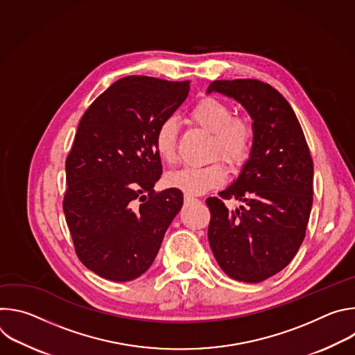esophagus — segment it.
Here are the masks:
<instances>
[{
  "label": "esophagus",
  "instance_id": "obj_1",
  "mask_svg": "<svg viewBox=\"0 0 355 355\" xmlns=\"http://www.w3.org/2000/svg\"><path fill=\"white\" fill-rule=\"evenodd\" d=\"M184 200L187 202V204H192V202H196L198 199H196L195 196H192V195H188V193H185V195H184Z\"/></svg>",
  "mask_w": 355,
  "mask_h": 355
}]
</instances>
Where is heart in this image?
<instances>
[{"label":"heart","mask_w":355,"mask_h":355,"mask_svg":"<svg viewBox=\"0 0 355 355\" xmlns=\"http://www.w3.org/2000/svg\"><path fill=\"white\" fill-rule=\"evenodd\" d=\"M189 121L198 128L214 135L212 156L220 155L230 164L243 163L251 148L252 129L244 119L234 118L230 105L216 98H202L188 114ZM177 123L173 118L163 121L153 136V147L157 157L171 164L175 160ZM226 178V170L219 163L202 167H185L167 175L166 182L188 195H200L220 184Z\"/></svg>","instance_id":"b5f03b06"}]
</instances>
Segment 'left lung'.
Segmentation results:
<instances>
[{"instance_id": "8db88e82", "label": "left lung", "mask_w": 355, "mask_h": 355, "mask_svg": "<svg viewBox=\"0 0 355 355\" xmlns=\"http://www.w3.org/2000/svg\"><path fill=\"white\" fill-rule=\"evenodd\" d=\"M234 101L252 121V144L239 177L219 195L243 202L229 211L211 196L208 239L219 267L233 279L256 284L295 257L311 216L313 162L288 101L259 80H218L207 94Z\"/></svg>"}]
</instances>
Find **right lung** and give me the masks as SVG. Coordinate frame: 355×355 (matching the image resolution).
Returning <instances> with one entry per match:
<instances>
[{"label":"right lung","instance_id":"add662e5","mask_svg":"<svg viewBox=\"0 0 355 355\" xmlns=\"http://www.w3.org/2000/svg\"><path fill=\"white\" fill-rule=\"evenodd\" d=\"M189 81L129 76L83 115L66 160L63 211L81 263L110 281H132L153 264L182 208L177 188L159 193L157 126L184 103Z\"/></svg>","mask_w":355,"mask_h":355}]
</instances>
